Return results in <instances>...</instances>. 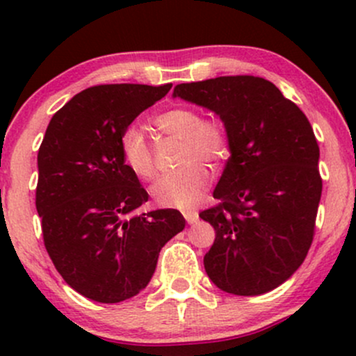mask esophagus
<instances>
[{"instance_id": "esophagus-1", "label": "esophagus", "mask_w": 356, "mask_h": 356, "mask_svg": "<svg viewBox=\"0 0 356 356\" xmlns=\"http://www.w3.org/2000/svg\"><path fill=\"white\" fill-rule=\"evenodd\" d=\"M184 218H186V220L189 224H194V222H197L199 214H197V211H186L184 212Z\"/></svg>"}]
</instances>
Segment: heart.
Masks as SVG:
<instances>
[{
    "label": "heart",
    "mask_w": 356,
    "mask_h": 356,
    "mask_svg": "<svg viewBox=\"0 0 356 356\" xmlns=\"http://www.w3.org/2000/svg\"><path fill=\"white\" fill-rule=\"evenodd\" d=\"M154 125L167 137L181 140L177 165L181 169L162 175L152 187L154 201L165 207H191L197 202L211 181L204 162L219 165L231 154V136L219 117H206L197 108L175 105L157 113ZM124 164L140 181H152L157 172L152 145L136 125L127 127L120 137Z\"/></svg>",
    "instance_id": "b5f03b06"
}]
</instances>
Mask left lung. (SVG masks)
I'll return each instance as SVG.
<instances>
[{
  "instance_id": "8db88e82",
  "label": "left lung",
  "mask_w": 356,
  "mask_h": 356,
  "mask_svg": "<svg viewBox=\"0 0 356 356\" xmlns=\"http://www.w3.org/2000/svg\"><path fill=\"white\" fill-rule=\"evenodd\" d=\"M174 97L218 113L231 157L199 218L216 231L204 256L222 291L256 296L283 284L305 261L314 236L321 175L312 124L271 81L251 75L181 83Z\"/></svg>"
}]
</instances>
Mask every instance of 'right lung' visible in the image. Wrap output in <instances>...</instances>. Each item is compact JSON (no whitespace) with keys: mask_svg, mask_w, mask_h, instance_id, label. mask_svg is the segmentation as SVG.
I'll return each mask as SVG.
<instances>
[{"mask_svg":"<svg viewBox=\"0 0 356 356\" xmlns=\"http://www.w3.org/2000/svg\"><path fill=\"white\" fill-rule=\"evenodd\" d=\"M170 87L83 90L51 117L40 145L36 211L44 248L67 284L99 303L138 295L161 249L186 226L177 209L127 218L149 194L125 167L120 137Z\"/></svg>","mask_w":356,"mask_h":356,"instance_id":"1","label":"right lung"}]
</instances>
